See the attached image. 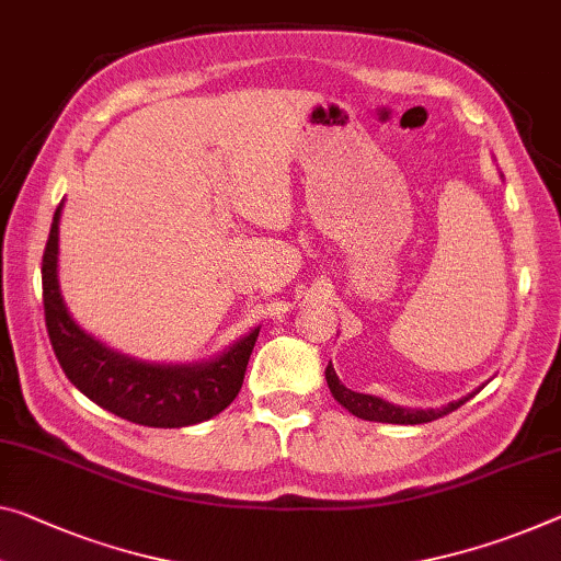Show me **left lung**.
<instances>
[{
    "instance_id": "1",
    "label": "left lung",
    "mask_w": 561,
    "mask_h": 561,
    "mask_svg": "<svg viewBox=\"0 0 561 561\" xmlns=\"http://www.w3.org/2000/svg\"><path fill=\"white\" fill-rule=\"evenodd\" d=\"M325 381H329V389L333 393V399L339 401L343 409H348L353 416H358L364 421H381V424H428V421L446 416V413L456 411L471 399V396H467V399L446 403V407H442V409L419 411V409L393 407V403L378 399V396L356 393V391L346 389V386L339 381V376H335V370H333L331 364H329V368H325Z\"/></svg>"
}]
</instances>
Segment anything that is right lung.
I'll return each mask as SVG.
<instances>
[{
	"label": "right lung",
	"mask_w": 561,
	"mask_h": 561,
	"mask_svg": "<svg viewBox=\"0 0 561 561\" xmlns=\"http://www.w3.org/2000/svg\"><path fill=\"white\" fill-rule=\"evenodd\" d=\"M55 210L49 238L42 255V300L51 351L70 378L90 401L119 419L140 426L180 428L201 424L228 409L243 386L248 360L257 341V329L238 341L220 358L203 366H154L119 356L90 339L62 304L57 286V226Z\"/></svg>",
	"instance_id": "1"
}]
</instances>
